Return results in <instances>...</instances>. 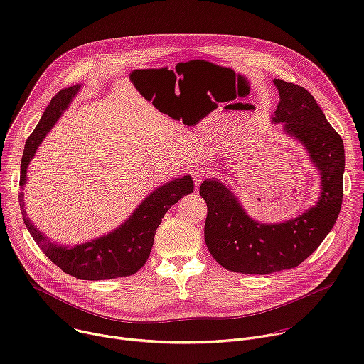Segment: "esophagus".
<instances>
[{
	"label": "esophagus",
	"instance_id": "obj_1",
	"mask_svg": "<svg viewBox=\"0 0 364 364\" xmlns=\"http://www.w3.org/2000/svg\"><path fill=\"white\" fill-rule=\"evenodd\" d=\"M205 176H207V174H205V171H203V170H196V171H193V180H194L196 187H198V186L201 184V181H203V178H204Z\"/></svg>",
	"mask_w": 364,
	"mask_h": 364
}]
</instances>
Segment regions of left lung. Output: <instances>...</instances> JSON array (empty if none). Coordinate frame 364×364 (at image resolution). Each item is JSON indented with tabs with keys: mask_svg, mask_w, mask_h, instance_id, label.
<instances>
[{
	"mask_svg": "<svg viewBox=\"0 0 364 364\" xmlns=\"http://www.w3.org/2000/svg\"><path fill=\"white\" fill-rule=\"evenodd\" d=\"M279 102L272 124L299 142L320 174V197L296 218L262 223L250 218L233 188L207 178L200 194L207 203L204 240L223 268L240 274L268 275L298 267L331 232L343 201L344 145L306 89L274 79Z\"/></svg>",
	"mask_w": 364,
	"mask_h": 364,
	"instance_id": "left-lung-1",
	"label": "left lung"
}]
</instances>
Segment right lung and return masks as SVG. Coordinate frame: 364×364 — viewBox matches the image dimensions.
Listing matches in <instances>:
<instances>
[{
  "label": "right lung",
  "mask_w": 364,
  "mask_h": 364,
  "mask_svg": "<svg viewBox=\"0 0 364 364\" xmlns=\"http://www.w3.org/2000/svg\"><path fill=\"white\" fill-rule=\"evenodd\" d=\"M82 85H75L60 90L50 100L40 122L28 136L20 171V187L27 184V170L34 159L37 148L44 141L63 112L70 107L72 100L80 92ZM194 184L190 174L173 178L152 190L136 209L114 230L77 245H60L51 242L27 218L24 194H20V207L23 220L34 242L40 246L51 262L63 272L83 281H100L121 277H129L141 269L149 256L155 230L161 219L181 197L193 193Z\"/></svg>",
  "instance_id": "right-lung-1"
}]
</instances>
